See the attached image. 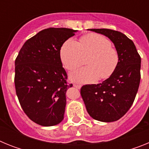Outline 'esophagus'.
Instances as JSON below:
<instances>
[{
  "label": "esophagus",
  "instance_id": "esophagus-1",
  "mask_svg": "<svg viewBox=\"0 0 149 149\" xmlns=\"http://www.w3.org/2000/svg\"><path fill=\"white\" fill-rule=\"evenodd\" d=\"M74 86L75 88H77V89H81V85H78V84H74Z\"/></svg>",
  "mask_w": 149,
  "mask_h": 149
}]
</instances>
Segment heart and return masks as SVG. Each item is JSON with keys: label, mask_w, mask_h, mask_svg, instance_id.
<instances>
[{"label": "heart", "mask_w": 149, "mask_h": 149, "mask_svg": "<svg viewBox=\"0 0 149 149\" xmlns=\"http://www.w3.org/2000/svg\"><path fill=\"white\" fill-rule=\"evenodd\" d=\"M91 54L87 59L89 65L70 73L72 81L80 84H92L99 79H107L115 72L119 63L116 50L111 42L100 34L89 33L80 39L79 42L68 39L62 46L60 59L66 69L73 70L81 65L84 55Z\"/></svg>", "instance_id": "heart-1"}]
</instances>
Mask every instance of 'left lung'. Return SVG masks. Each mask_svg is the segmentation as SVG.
Listing matches in <instances>:
<instances>
[{
    "label": "left lung",
    "mask_w": 149,
    "mask_h": 149,
    "mask_svg": "<svg viewBox=\"0 0 149 149\" xmlns=\"http://www.w3.org/2000/svg\"><path fill=\"white\" fill-rule=\"evenodd\" d=\"M111 40L119 55L115 72L98 84L83 86L81 94L88 113L103 122L119 120L134 103L140 82L141 58L127 36L110 29H89Z\"/></svg>",
    "instance_id": "1"
}]
</instances>
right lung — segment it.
I'll list each match as a JSON object with an SVG mask.
<instances>
[{"instance_id":"right-lung-1","label":"right lung","mask_w":149,"mask_h":149,"mask_svg":"<svg viewBox=\"0 0 149 149\" xmlns=\"http://www.w3.org/2000/svg\"><path fill=\"white\" fill-rule=\"evenodd\" d=\"M77 30L50 27L25 42L15 61V86L18 101L33 122L45 127L63 120L66 105L67 74L60 49Z\"/></svg>"}]
</instances>
